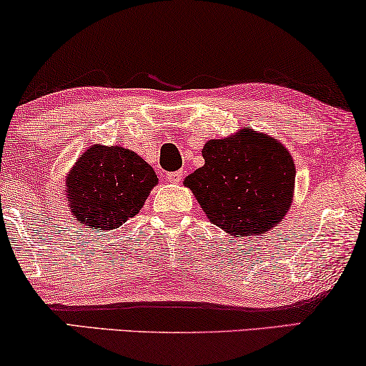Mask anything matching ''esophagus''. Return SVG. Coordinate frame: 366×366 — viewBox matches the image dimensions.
Listing matches in <instances>:
<instances>
[{"label": "esophagus", "instance_id": "obj_1", "mask_svg": "<svg viewBox=\"0 0 366 366\" xmlns=\"http://www.w3.org/2000/svg\"><path fill=\"white\" fill-rule=\"evenodd\" d=\"M166 179H168L169 183H179L183 179V173L182 172H172V173H168V177H166Z\"/></svg>", "mask_w": 366, "mask_h": 366}]
</instances>
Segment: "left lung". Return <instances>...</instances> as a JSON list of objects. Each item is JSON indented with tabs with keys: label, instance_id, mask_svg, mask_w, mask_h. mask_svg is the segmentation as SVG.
Instances as JSON below:
<instances>
[{
	"label": "left lung",
	"instance_id": "left-lung-1",
	"mask_svg": "<svg viewBox=\"0 0 366 366\" xmlns=\"http://www.w3.org/2000/svg\"><path fill=\"white\" fill-rule=\"evenodd\" d=\"M205 164L183 184L208 220L232 239L260 235L284 220L292 205L296 166L281 141L249 127L202 149Z\"/></svg>",
	"mask_w": 366,
	"mask_h": 366
}]
</instances>
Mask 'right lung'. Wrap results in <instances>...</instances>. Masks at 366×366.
I'll use <instances>...</instances> for the list:
<instances>
[{
    "label": "right lung",
    "instance_id": "right-lung-1",
    "mask_svg": "<svg viewBox=\"0 0 366 366\" xmlns=\"http://www.w3.org/2000/svg\"><path fill=\"white\" fill-rule=\"evenodd\" d=\"M158 177L151 164L122 146L92 144L65 177V200L87 229H119L148 200Z\"/></svg>",
    "mask_w": 366,
    "mask_h": 366
}]
</instances>
